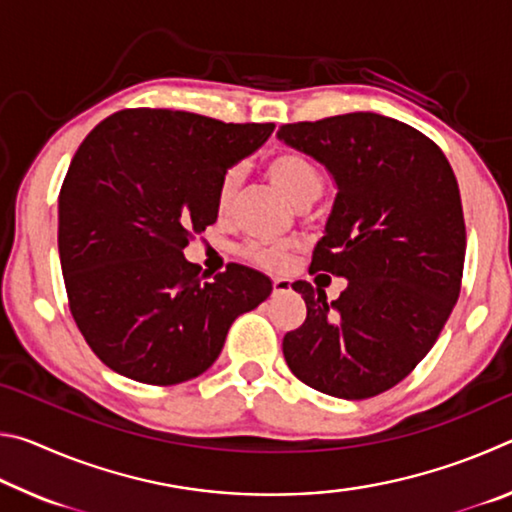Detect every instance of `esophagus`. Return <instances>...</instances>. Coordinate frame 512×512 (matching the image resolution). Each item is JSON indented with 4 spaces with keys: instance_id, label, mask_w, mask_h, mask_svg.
I'll use <instances>...</instances> for the list:
<instances>
[{
    "instance_id": "34e87169",
    "label": "esophagus",
    "mask_w": 512,
    "mask_h": 512,
    "mask_svg": "<svg viewBox=\"0 0 512 512\" xmlns=\"http://www.w3.org/2000/svg\"><path fill=\"white\" fill-rule=\"evenodd\" d=\"M289 280H284V277H275L273 280V296H280V293H284V291H289Z\"/></svg>"
}]
</instances>
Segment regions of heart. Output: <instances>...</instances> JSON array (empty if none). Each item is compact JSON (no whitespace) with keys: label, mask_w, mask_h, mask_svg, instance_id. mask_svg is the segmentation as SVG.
Wrapping results in <instances>:
<instances>
[{"label":"heart","mask_w":512,"mask_h":512,"mask_svg":"<svg viewBox=\"0 0 512 512\" xmlns=\"http://www.w3.org/2000/svg\"><path fill=\"white\" fill-rule=\"evenodd\" d=\"M266 173L271 178V183L280 189V192L289 198L291 203L305 205L316 201L323 192V171L318 169V164L307 158L305 153L282 149L273 153L266 160ZM237 192V173L228 171L221 178L219 189H216V207L223 212L230 205L232 196ZM244 257L250 262L268 268V271H282L289 262V248L282 244H273V241L264 239H250L248 244L241 248Z\"/></svg>","instance_id":"heart-1"}]
</instances>
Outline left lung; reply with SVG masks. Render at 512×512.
<instances>
[{"instance_id":"8db88e82","label":"left lung","mask_w":512,"mask_h":512,"mask_svg":"<svg viewBox=\"0 0 512 512\" xmlns=\"http://www.w3.org/2000/svg\"><path fill=\"white\" fill-rule=\"evenodd\" d=\"M284 144L325 164L336 183L309 273L348 280L327 302L298 280L307 318L282 352L293 375L341 400L388 391L427 357L461 293L465 221L445 153L377 112L284 124Z\"/></svg>"}]
</instances>
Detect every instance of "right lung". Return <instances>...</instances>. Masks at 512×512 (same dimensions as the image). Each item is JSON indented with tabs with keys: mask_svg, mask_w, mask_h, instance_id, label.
<instances>
[{
	"mask_svg": "<svg viewBox=\"0 0 512 512\" xmlns=\"http://www.w3.org/2000/svg\"><path fill=\"white\" fill-rule=\"evenodd\" d=\"M273 128L135 108L85 137L60 187L58 253L69 311L110 370L153 386L203 375L235 318L271 296L241 264L201 282L183 250L216 221L221 178Z\"/></svg>",
	"mask_w": 512,
	"mask_h": 512,
	"instance_id": "add662e5",
	"label": "right lung"
}]
</instances>
